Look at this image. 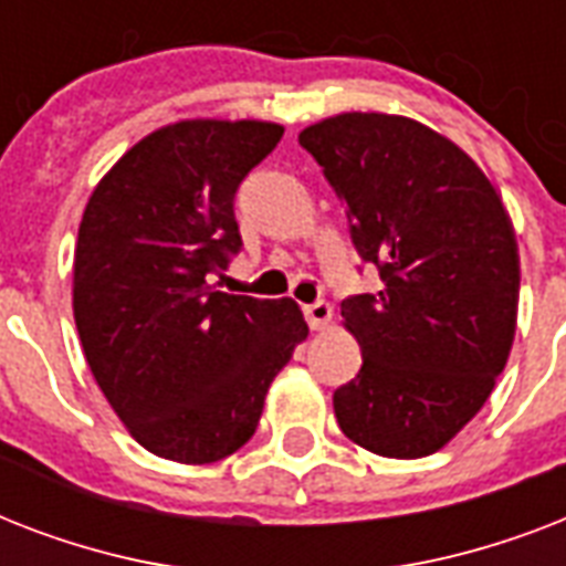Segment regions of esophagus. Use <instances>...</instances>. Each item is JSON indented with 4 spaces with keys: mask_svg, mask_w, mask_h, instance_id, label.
Instances as JSON below:
<instances>
[{
    "mask_svg": "<svg viewBox=\"0 0 566 566\" xmlns=\"http://www.w3.org/2000/svg\"><path fill=\"white\" fill-rule=\"evenodd\" d=\"M305 319H308V326L314 332H323L332 323V305L323 300L311 302V305H305Z\"/></svg>",
    "mask_w": 566,
    "mask_h": 566,
    "instance_id": "obj_1",
    "label": "esophagus"
}]
</instances>
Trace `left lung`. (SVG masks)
I'll return each instance as SVG.
<instances>
[{
    "label": "left lung",
    "mask_w": 566,
    "mask_h": 566,
    "mask_svg": "<svg viewBox=\"0 0 566 566\" xmlns=\"http://www.w3.org/2000/svg\"><path fill=\"white\" fill-rule=\"evenodd\" d=\"M302 149L346 205L378 293L340 302L361 370L335 390L349 440L422 458L455 438L505 370L520 300L514 226L500 193L452 140L390 114L308 126Z\"/></svg>",
    "instance_id": "8db88e82"
}]
</instances>
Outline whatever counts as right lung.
Listing matches in <instances>:
<instances>
[{"mask_svg":"<svg viewBox=\"0 0 566 566\" xmlns=\"http://www.w3.org/2000/svg\"><path fill=\"white\" fill-rule=\"evenodd\" d=\"M284 128L188 119L128 149L78 226L73 314L102 394L149 452L211 464L258 429L308 326L293 300L217 291L240 240L234 196Z\"/></svg>","mask_w":566,"mask_h":566,"instance_id":"1","label":"right lung"}]
</instances>
